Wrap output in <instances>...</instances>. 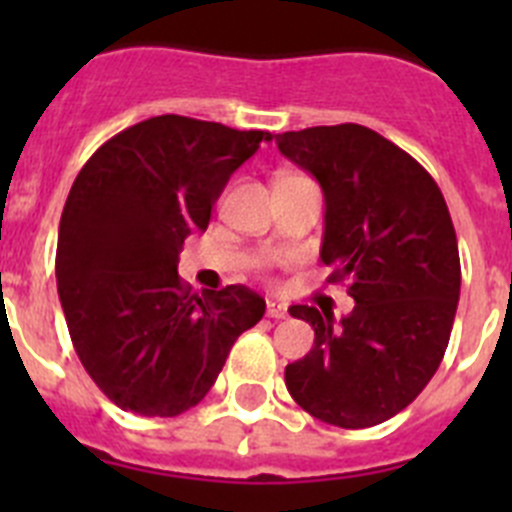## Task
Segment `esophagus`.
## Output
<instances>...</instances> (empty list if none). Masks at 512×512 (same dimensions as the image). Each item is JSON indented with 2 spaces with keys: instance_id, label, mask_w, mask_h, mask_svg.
Returning a JSON list of instances; mask_svg holds the SVG:
<instances>
[{
  "instance_id": "esophagus-1",
  "label": "esophagus",
  "mask_w": 512,
  "mask_h": 512,
  "mask_svg": "<svg viewBox=\"0 0 512 512\" xmlns=\"http://www.w3.org/2000/svg\"><path fill=\"white\" fill-rule=\"evenodd\" d=\"M266 315H269V318H274V320H284L289 315V310H287V305H282V302L269 300V302H266Z\"/></svg>"
}]
</instances>
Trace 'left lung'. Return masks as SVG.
<instances>
[{"label": "left lung", "mask_w": 512, "mask_h": 512, "mask_svg": "<svg viewBox=\"0 0 512 512\" xmlns=\"http://www.w3.org/2000/svg\"><path fill=\"white\" fill-rule=\"evenodd\" d=\"M325 197L320 259L328 282H348L356 307L292 305L315 330L310 354L284 382L305 413L338 428H369L405 410L449 346L461 264L449 207L433 176L374 130L343 122L277 135Z\"/></svg>", "instance_id": "left-lung-1"}]
</instances>
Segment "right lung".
<instances>
[{"instance_id":"right-lung-1","label":"right lung","mask_w":512,"mask_h":512,"mask_svg":"<svg viewBox=\"0 0 512 512\" xmlns=\"http://www.w3.org/2000/svg\"><path fill=\"white\" fill-rule=\"evenodd\" d=\"M271 133L161 115L122 130L76 176L58 225L56 282L71 343L117 408L174 418L223 372L235 338L264 318L243 284L192 295L184 238Z\"/></svg>"}]
</instances>
